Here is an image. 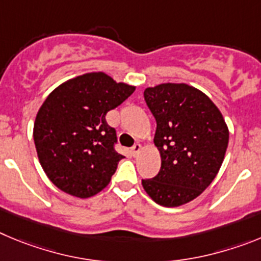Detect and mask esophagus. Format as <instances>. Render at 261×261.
<instances>
[{"label":"esophagus","mask_w":261,"mask_h":261,"mask_svg":"<svg viewBox=\"0 0 261 261\" xmlns=\"http://www.w3.org/2000/svg\"><path fill=\"white\" fill-rule=\"evenodd\" d=\"M140 151H142V145H140L139 143H136V144L134 145L133 148H131V152H133V154H134V156H136V154L139 153Z\"/></svg>","instance_id":"34e87169"}]
</instances>
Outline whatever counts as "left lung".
Wrapping results in <instances>:
<instances>
[{
	"mask_svg": "<svg viewBox=\"0 0 261 261\" xmlns=\"http://www.w3.org/2000/svg\"><path fill=\"white\" fill-rule=\"evenodd\" d=\"M156 118L154 145L161 169L143 179L148 196L163 206L190 203L210 186L221 168L229 128L215 102L186 83H161L144 91Z\"/></svg>",
	"mask_w": 261,
	"mask_h": 261,
	"instance_id": "8db88e82",
	"label": "left lung"
}]
</instances>
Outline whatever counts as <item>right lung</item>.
<instances>
[{"mask_svg": "<svg viewBox=\"0 0 261 261\" xmlns=\"http://www.w3.org/2000/svg\"><path fill=\"white\" fill-rule=\"evenodd\" d=\"M135 88L95 71L49 93L36 114L34 140L41 168L61 191L86 199L109 185L123 156L114 151L116 130L105 116Z\"/></svg>", "mask_w": 261, "mask_h": 261, "instance_id": "add662e5", "label": "right lung"}]
</instances>
